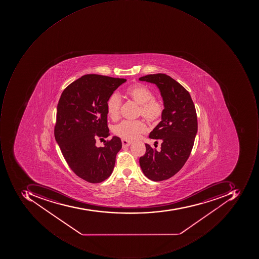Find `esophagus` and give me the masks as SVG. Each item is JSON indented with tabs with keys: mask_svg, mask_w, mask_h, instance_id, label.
Instances as JSON below:
<instances>
[{
	"mask_svg": "<svg viewBox=\"0 0 259 259\" xmlns=\"http://www.w3.org/2000/svg\"><path fill=\"white\" fill-rule=\"evenodd\" d=\"M121 142L123 146H129L131 144H132V142H131V141L125 140V139H122Z\"/></svg>",
	"mask_w": 259,
	"mask_h": 259,
	"instance_id": "34e87169",
	"label": "esophagus"
}]
</instances>
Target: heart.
<instances>
[{"label": "heart", "mask_w": 259, "mask_h": 259, "mask_svg": "<svg viewBox=\"0 0 259 259\" xmlns=\"http://www.w3.org/2000/svg\"><path fill=\"white\" fill-rule=\"evenodd\" d=\"M131 100L139 105L138 115L142 116L148 122L156 123L162 118L164 112L162 102L153 97L152 90L143 84H135L126 91ZM122 101L117 93L110 96L107 102V113L112 120H117L120 117ZM147 130L146 123L142 120H123L113 126V132L116 136L125 140L137 139L141 134Z\"/></svg>", "instance_id": "obj_1"}]
</instances>
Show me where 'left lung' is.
Instances as JSON below:
<instances>
[{
  "label": "left lung",
  "instance_id": "obj_1",
  "mask_svg": "<svg viewBox=\"0 0 259 259\" xmlns=\"http://www.w3.org/2000/svg\"><path fill=\"white\" fill-rule=\"evenodd\" d=\"M139 80L157 85L164 105L162 120L149 134V139L162 142L160 151L146 144L139 163L151 181H164L176 175L189 158L198 132L196 110L190 93L169 75L148 74Z\"/></svg>",
  "mask_w": 259,
  "mask_h": 259
}]
</instances>
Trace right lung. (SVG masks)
<instances>
[{"label":"right lung","mask_w":259,"mask_h":259,"mask_svg":"<svg viewBox=\"0 0 259 259\" xmlns=\"http://www.w3.org/2000/svg\"><path fill=\"white\" fill-rule=\"evenodd\" d=\"M126 81L85 74L67 87L58 102L55 139L71 170L88 182H102L113 172L122 147L120 138L113 136L103 147L96 146V139L110 136L107 102Z\"/></svg>","instance_id":"1"}]
</instances>
